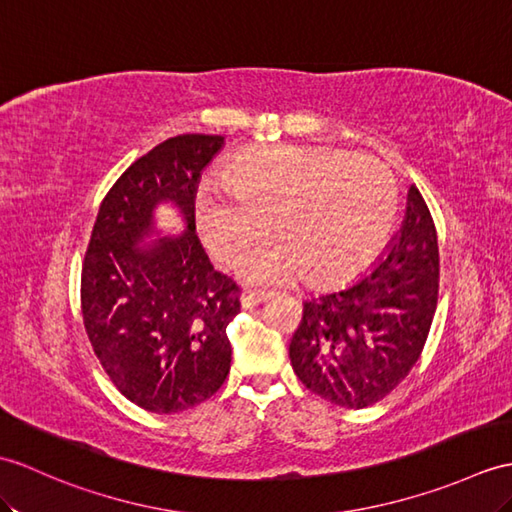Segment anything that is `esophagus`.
<instances>
[{"mask_svg":"<svg viewBox=\"0 0 512 512\" xmlns=\"http://www.w3.org/2000/svg\"><path fill=\"white\" fill-rule=\"evenodd\" d=\"M270 299V292H248L242 296V307L244 310H251V307L264 303Z\"/></svg>","mask_w":512,"mask_h":512,"instance_id":"34e87169","label":"esophagus"}]
</instances>
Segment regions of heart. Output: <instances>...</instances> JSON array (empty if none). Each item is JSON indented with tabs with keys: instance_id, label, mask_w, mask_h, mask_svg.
Instances as JSON below:
<instances>
[{
	"instance_id": "b5f03b06",
	"label": "heart",
	"mask_w": 512,
	"mask_h": 512,
	"mask_svg": "<svg viewBox=\"0 0 512 512\" xmlns=\"http://www.w3.org/2000/svg\"><path fill=\"white\" fill-rule=\"evenodd\" d=\"M207 251L233 264L267 230L280 231L237 264L246 283L316 285L358 277L382 251L397 216V185L384 163L334 148L264 146L240 154L227 183L194 200Z\"/></svg>"
}]
</instances>
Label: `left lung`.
Instances as JSON below:
<instances>
[{"mask_svg":"<svg viewBox=\"0 0 512 512\" xmlns=\"http://www.w3.org/2000/svg\"><path fill=\"white\" fill-rule=\"evenodd\" d=\"M438 240L417 187L371 272L303 303L290 342L296 377L340 408L384 399L417 364L438 301Z\"/></svg>","mask_w":512,"mask_h":512,"instance_id":"1","label":"left lung"}]
</instances>
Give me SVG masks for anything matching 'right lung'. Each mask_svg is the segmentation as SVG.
<instances>
[{
	"instance_id": "obj_1",
	"label": "right lung",
	"mask_w": 512,
	"mask_h": 512,
	"mask_svg": "<svg viewBox=\"0 0 512 512\" xmlns=\"http://www.w3.org/2000/svg\"><path fill=\"white\" fill-rule=\"evenodd\" d=\"M222 146L220 135L163 141L117 178L93 224L82 320L115 388L148 412L198 406L231 368L227 327L240 312V288L213 270L194 218L200 174ZM165 201L184 218L176 238H161L153 220Z\"/></svg>"
}]
</instances>
